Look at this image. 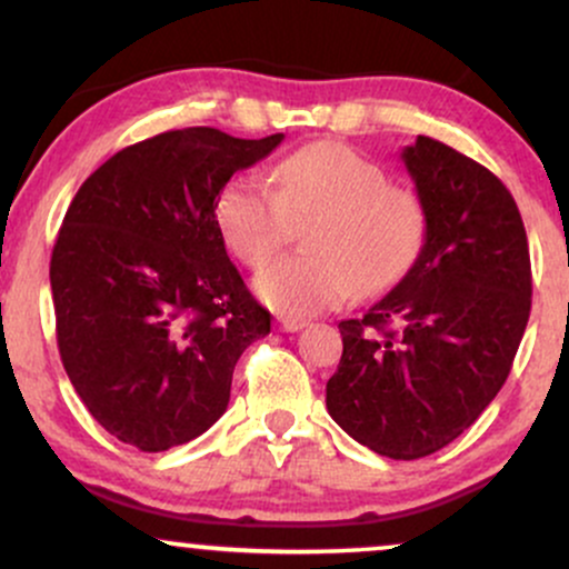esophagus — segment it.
Segmentation results:
<instances>
[{
	"mask_svg": "<svg viewBox=\"0 0 569 569\" xmlns=\"http://www.w3.org/2000/svg\"><path fill=\"white\" fill-rule=\"evenodd\" d=\"M305 326H307V321H302V318H278V329L286 331V335L305 329Z\"/></svg>",
	"mask_w": 569,
	"mask_h": 569,
	"instance_id": "1",
	"label": "esophagus"
}]
</instances>
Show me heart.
Listing matches in <instances>:
<instances>
[{"label": "heart", "instance_id": "1", "mask_svg": "<svg viewBox=\"0 0 569 569\" xmlns=\"http://www.w3.org/2000/svg\"><path fill=\"white\" fill-rule=\"evenodd\" d=\"M305 230V257H286L253 278V291L280 316L307 318L358 291L382 293L409 276L428 238L420 194L390 184L380 162L352 147L318 141L280 160L272 189L234 176L217 200L230 251L262 267L283 248L291 224Z\"/></svg>", "mask_w": 569, "mask_h": 569}]
</instances>
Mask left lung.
Here are the masks:
<instances>
[{"label": "left lung", "instance_id": "8db88e82", "mask_svg": "<svg viewBox=\"0 0 569 569\" xmlns=\"http://www.w3.org/2000/svg\"><path fill=\"white\" fill-rule=\"evenodd\" d=\"M428 211L409 276L339 323L326 407L371 452L417 460L452 443L508 380L532 307L530 246L506 184L447 143L401 152Z\"/></svg>", "mask_w": 569, "mask_h": 569}]
</instances>
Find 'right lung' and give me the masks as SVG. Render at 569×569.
<instances>
[{
	"mask_svg": "<svg viewBox=\"0 0 569 569\" xmlns=\"http://www.w3.org/2000/svg\"><path fill=\"white\" fill-rule=\"evenodd\" d=\"M283 133L168 130L126 147L71 200L50 259L58 350L77 396L122 443L166 452L224 415L243 350L270 335L217 224L232 173Z\"/></svg>",
	"mask_w": 569,
	"mask_h": 569,
	"instance_id": "obj_1",
	"label": "right lung"
}]
</instances>
